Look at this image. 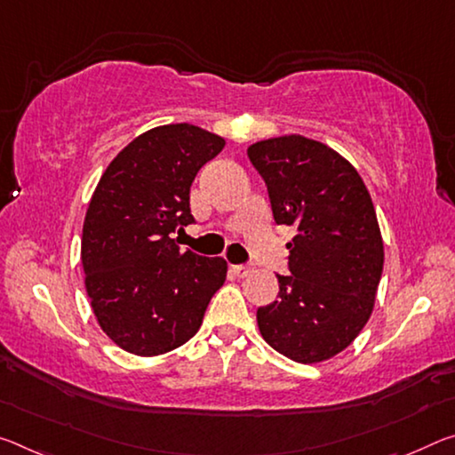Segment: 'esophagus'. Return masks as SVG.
<instances>
[{
    "label": "esophagus",
    "mask_w": 455,
    "mask_h": 455,
    "mask_svg": "<svg viewBox=\"0 0 455 455\" xmlns=\"http://www.w3.org/2000/svg\"><path fill=\"white\" fill-rule=\"evenodd\" d=\"M233 271L236 277H249L251 273H253V267H251L249 263H243V265H235Z\"/></svg>",
    "instance_id": "34e87169"
}]
</instances>
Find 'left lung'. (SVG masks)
<instances>
[{
	"label": "left lung",
	"instance_id": "obj_1",
	"mask_svg": "<svg viewBox=\"0 0 455 455\" xmlns=\"http://www.w3.org/2000/svg\"><path fill=\"white\" fill-rule=\"evenodd\" d=\"M287 243L279 299L257 309L265 342L295 363L342 352L369 322L383 273V239L358 172L320 141L283 135L247 149Z\"/></svg>",
	"mask_w": 455,
	"mask_h": 455
}]
</instances>
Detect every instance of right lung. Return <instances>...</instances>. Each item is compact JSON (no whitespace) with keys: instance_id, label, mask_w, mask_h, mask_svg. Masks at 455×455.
<instances>
[{"instance_id":"right-lung-1","label":"right lung","mask_w":455,"mask_h":455,"mask_svg":"<svg viewBox=\"0 0 455 455\" xmlns=\"http://www.w3.org/2000/svg\"><path fill=\"white\" fill-rule=\"evenodd\" d=\"M222 148L196 125H162L135 137L99 180L83 227L86 293L99 326L132 355L188 342L225 283V259L172 239L194 222L190 186Z\"/></svg>"}]
</instances>
